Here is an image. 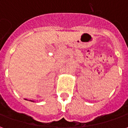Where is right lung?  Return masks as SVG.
Returning <instances> with one entry per match:
<instances>
[{"label": "right lung", "instance_id": "right-lung-1", "mask_svg": "<svg viewBox=\"0 0 128 128\" xmlns=\"http://www.w3.org/2000/svg\"><path fill=\"white\" fill-rule=\"evenodd\" d=\"M31 102H32V101H31Z\"/></svg>", "mask_w": 128, "mask_h": 128}]
</instances>
